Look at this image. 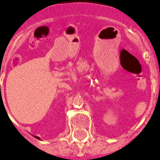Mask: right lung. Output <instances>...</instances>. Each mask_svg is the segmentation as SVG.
Wrapping results in <instances>:
<instances>
[{"mask_svg":"<svg viewBox=\"0 0 160 160\" xmlns=\"http://www.w3.org/2000/svg\"><path fill=\"white\" fill-rule=\"evenodd\" d=\"M36 139H39V137H36Z\"/></svg>","mask_w":160,"mask_h":160,"instance_id":"obj_1","label":"right lung"}]
</instances>
